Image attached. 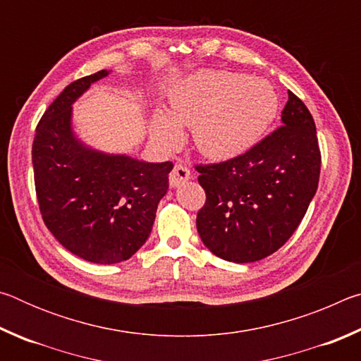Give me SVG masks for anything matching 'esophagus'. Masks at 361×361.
I'll use <instances>...</instances> for the list:
<instances>
[{
	"label": "esophagus",
	"instance_id": "esophagus-1",
	"mask_svg": "<svg viewBox=\"0 0 361 361\" xmlns=\"http://www.w3.org/2000/svg\"><path fill=\"white\" fill-rule=\"evenodd\" d=\"M188 180H191V170L186 166H183V164H176L172 173H170V186L176 188Z\"/></svg>",
	"mask_w": 361,
	"mask_h": 361
}]
</instances>
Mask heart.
I'll use <instances>...</instances> for the list:
<instances>
[{
    "instance_id": "heart-1",
    "label": "heart",
    "mask_w": 361,
    "mask_h": 361,
    "mask_svg": "<svg viewBox=\"0 0 361 361\" xmlns=\"http://www.w3.org/2000/svg\"><path fill=\"white\" fill-rule=\"evenodd\" d=\"M170 113H157L152 135L164 148L183 142L181 126L194 127V143L216 162L242 156L264 137L279 111L276 89L262 79L205 70L183 79L170 95Z\"/></svg>"
}]
</instances>
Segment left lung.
<instances>
[{"mask_svg":"<svg viewBox=\"0 0 361 361\" xmlns=\"http://www.w3.org/2000/svg\"><path fill=\"white\" fill-rule=\"evenodd\" d=\"M320 166L312 114L288 90L282 126L242 156L195 166L207 195L195 219L204 245L232 262L277 252L302 221Z\"/></svg>","mask_w":361,"mask_h":361,"instance_id":"1","label":"left lung"}]
</instances>
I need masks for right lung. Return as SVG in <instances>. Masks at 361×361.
I'll return each instance as SVG.
<instances>
[{
  "label": "right lung",
  "instance_id": "1",
  "mask_svg": "<svg viewBox=\"0 0 361 361\" xmlns=\"http://www.w3.org/2000/svg\"><path fill=\"white\" fill-rule=\"evenodd\" d=\"M106 70L66 85L36 126L32 148L42 221L85 261L114 264L142 248L169 189L172 162H143L90 149L71 129V105Z\"/></svg>",
  "mask_w": 361,
  "mask_h": 361
}]
</instances>
